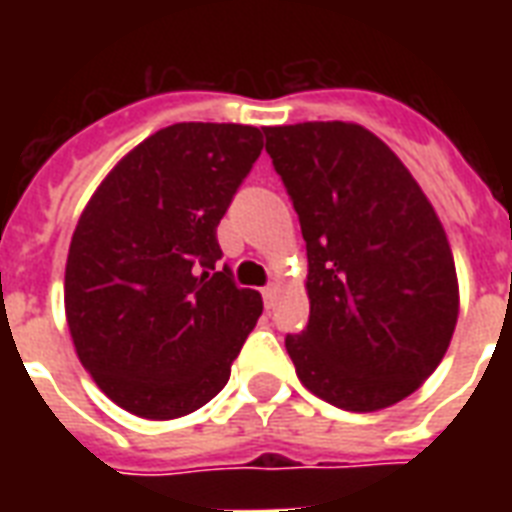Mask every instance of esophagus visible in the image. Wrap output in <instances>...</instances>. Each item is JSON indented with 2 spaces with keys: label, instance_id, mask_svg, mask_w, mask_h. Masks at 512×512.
I'll return each instance as SVG.
<instances>
[{
  "label": "esophagus",
  "instance_id": "obj_1",
  "mask_svg": "<svg viewBox=\"0 0 512 512\" xmlns=\"http://www.w3.org/2000/svg\"><path fill=\"white\" fill-rule=\"evenodd\" d=\"M276 292H279V287H276V284H268V287L263 289V300L268 308H273V303H276Z\"/></svg>",
  "mask_w": 512,
  "mask_h": 512
}]
</instances>
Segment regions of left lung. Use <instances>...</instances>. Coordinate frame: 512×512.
<instances>
[{
    "label": "left lung",
    "mask_w": 512,
    "mask_h": 512,
    "mask_svg": "<svg viewBox=\"0 0 512 512\" xmlns=\"http://www.w3.org/2000/svg\"><path fill=\"white\" fill-rule=\"evenodd\" d=\"M308 249L311 319L287 335L313 396L377 412L412 396L441 364L460 284L436 209L404 162L353 122L265 127Z\"/></svg>",
    "instance_id": "1"
}]
</instances>
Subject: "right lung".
<instances>
[{
  "label": "right lung",
  "mask_w": 512,
  "mask_h": 512,
  "mask_svg": "<svg viewBox=\"0 0 512 512\" xmlns=\"http://www.w3.org/2000/svg\"><path fill=\"white\" fill-rule=\"evenodd\" d=\"M260 151L249 124L164 127L108 172L76 223L68 332L130 414L177 420L212 401L263 313L260 292L215 271L217 225Z\"/></svg>",
  "instance_id": "right-lung-1"
}]
</instances>
